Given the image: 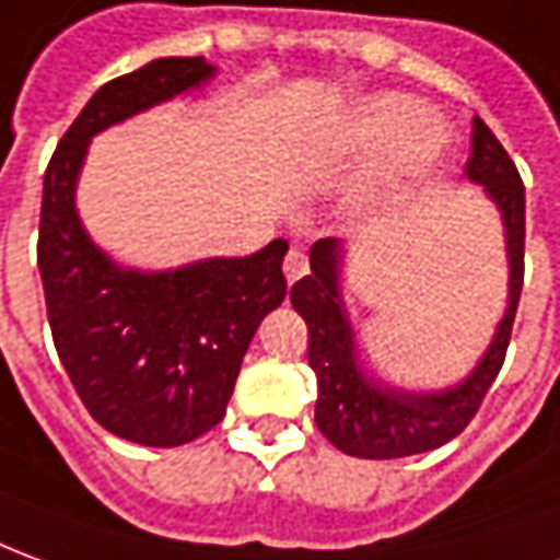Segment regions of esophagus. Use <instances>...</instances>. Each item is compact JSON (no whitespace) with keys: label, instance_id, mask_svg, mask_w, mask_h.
Returning <instances> with one entry per match:
<instances>
[{"label":"esophagus","instance_id":"1","mask_svg":"<svg viewBox=\"0 0 560 560\" xmlns=\"http://www.w3.org/2000/svg\"><path fill=\"white\" fill-rule=\"evenodd\" d=\"M283 273H287L289 283L302 280L304 273H307V256H304L302 249H289L287 258H283Z\"/></svg>","mask_w":560,"mask_h":560}]
</instances>
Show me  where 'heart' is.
<instances>
[{"mask_svg":"<svg viewBox=\"0 0 560 560\" xmlns=\"http://www.w3.org/2000/svg\"><path fill=\"white\" fill-rule=\"evenodd\" d=\"M430 121L427 106L402 94H377L357 100L353 106L338 112L326 130V149L338 158H372L394 152L365 179L360 188L362 200H375L405 176H415L433 164L442 149V133ZM404 145L399 147L398 142Z\"/></svg>","mask_w":560,"mask_h":560,"instance_id":"1","label":"heart"}]
</instances>
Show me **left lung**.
Masks as SVG:
<instances>
[{
  "mask_svg": "<svg viewBox=\"0 0 560 560\" xmlns=\"http://www.w3.org/2000/svg\"><path fill=\"white\" fill-rule=\"evenodd\" d=\"M466 179L485 188L500 210L509 258L506 311L472 372L445 390H405L362 369L357 331L341 295L345 243L326 237L311 246V273L289 302L307 323V362L317 375V427L338 451L365 460H393L423 454L464 433L485 393L503 369L509 335L524 283V185L491 127L472 118V145Z\"/></svg>",
  "mask_w": 560,
  "mask_h": 560,
  "instance_id": "left-lung-1",
  "label": "left lung"
}]
</instances>
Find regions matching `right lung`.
I'll return each mask as SVG.
<instances>
[{
  "mask_svg": "<svg viewBox=\"0 0 560 560\" xmlns=\"http://www.w3.org/2000/svg\"><path fill=\"white\" fill-rule=\"evenodd\" d=\"M213 75L203 57H158L106 81L45 170L38 271L57 357L91 418L149 448L185 445L225 418L258 323L287 299L289 243L167 271L125 268L81 225L75 188L96 133Z\"/></svg>",
  "mask_w": 560,
  "mask_h": 560,
  "instance_id": "obj_1",
  "label": "right lung"
}]
</instances>
